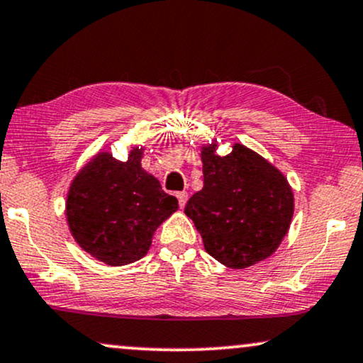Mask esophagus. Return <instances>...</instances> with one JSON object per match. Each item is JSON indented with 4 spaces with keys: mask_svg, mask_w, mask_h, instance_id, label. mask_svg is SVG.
<instances>
[{
    "mask_svg": "<svg viewBox=\"0 0 363 363\" xmlns=\"http://www.w3.org/2000/svg\"><path fill=\"white\" fill-rule=\"evenodd\" d=\"M176 197H177V201H179V206H181V209H182V207H184L186 202H187V192L186 191L177 192Z\"/></svg>",
    "mask_w": 363,
    "mask_h": 363,
    "instance_id": "34e87169",
    "label": "esophagus"
}]
</instances>
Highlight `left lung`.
<instances>
[{"mask_svg":"<svg viewBox=\"0 0 363 363\" xmlns=\"http://www.w3.org/2000/svg\"><path fill=\"white\" fill-rule=\"evenodd\" d=\"M217 147V139L201 146L204 187L184 212L207 254L229 269H245L270 257L286 238L294 192L287 177L252 149L234 143L219 156Z\"/></svg>","mask_w":363,"mask_h":363,"instance_id":"1","label":"left lung"}]
</instances>
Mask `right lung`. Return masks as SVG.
I'll use <instances>...</instances> for the list:
<instances>
[{"instance_id": "right-lung-1", "label": "right lung", "mask_w": 363, "mask_h": 363, "mask_svg": "<svg viewBox=\"0 0 363 363\" xmlns=\"http://www.w3.org/2000/svg\"><path fill=\"white\" fill-rule=\"evenodd\" d=\"M144 146L131 147L125 161L96 152L72 177L66 194V222L81 249L111 267L143 259L152 235L179 209L141 166Z\"/></svg>"}]
</instances>
